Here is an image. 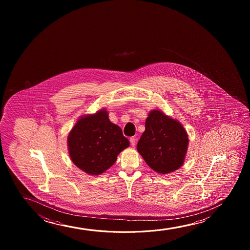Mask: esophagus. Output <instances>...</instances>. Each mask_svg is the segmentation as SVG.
I'll use <instances>...</instances> for the list:
<instances>
[{
    "label": "esophagus",
    "instance_id": "1",
    "mask_svg": "<svg viewBox=\"0 0 250 250\" xmlns=\"http://www.w3.org/2000/svg\"><path fill=\"white\" fill-rule=\"evenodd\" d=\"M130 144H131V146H132V147H135V145L137 144V139H136L134 137H130Z\"/></svg>",
    "mask_w": 250,
    "mask_h": 250
}]
</instances>
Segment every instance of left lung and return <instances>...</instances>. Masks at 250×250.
I'll return each mask as SVG.
<instances>
[{
  "mask_svg": "<svg viewBox=\"0 0 250 250\" xmlns=\"http://www.w3.org/2000/svg\"><path fill=\"white\" fill-rule=\"evenodd\" d=\"M188 144V135L181 124L160 110H153L137 149L153 170L167 174L184 164Z\"/></svg>",
  "mask_w": 250,
  "mask_h": 250,
  "instance_id": "left-lung-1",
  "label": "left lung"
}]
</instances>
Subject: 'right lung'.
Here are the masks:
<instances>
[{
	"instance_id": "add662e5",
	"label": "right lung",
	"mask_w": 250,
	"mask_h": 250,
	"mask_svg": "<svg viewBox=\"0 0 250 250\" xmlns=\"http://www.w3.org/2000/svg\"><path fill=\"white\" fill-rule=\"evenodd\" d=\"M67 143L72 162L90 175L107 170L130 145L120 127L110 121L103 109L80 119L69 133Z\"/></svg>"
}]
</instances>
